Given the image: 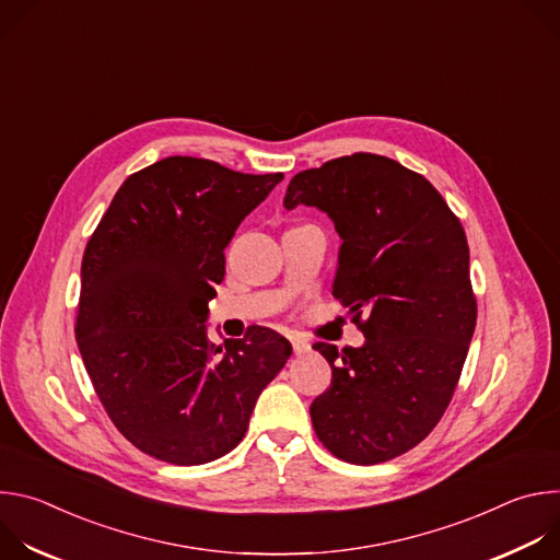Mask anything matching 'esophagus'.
Listing matches in <instances>:
<instances>
[{
	"mask_svg": "<svg viewBox=\"0 0 560 560\" xmlns=\"http://www.w3.org/2000/svg\"><path fill=\"white\" fill-rule=\"evenodd\" d=\"M292 350L296 357H305L312 350V346L305 339H292Z\"/></svg>",
	"mask_w": 560,
	"mask_h": 560,
	"instance_id": "obj_1",
	"label": "esophagus"
}]
</instances>
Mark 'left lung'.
<instances>
[{
  "label": "left lung",
  "mask_w": 560,
  "mask_h": 560,
  "mask_svg": "<svg viewBox=\"0 0 560 560\" xmlns=\"http://www.w3.org/2000/svg\"><path fill=\"white\" fill-rule=\"evenodd\" d=\"M283 203L335 221L332 294L365 337L341 352L314 343L332 368L310 406L314 432L346 463L396 458L441 421L476 328L465 230L423 175L372 152L294 175Z\"/></svg>",
  "instance_id": "1"
}]
</instances>
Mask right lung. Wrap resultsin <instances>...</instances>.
Instances as JSON below:
<instances>
[{"label": "right lung", "instance_id": "right-lung-1", "mask_svg": "<svg viewBox=\"0 0 560 560\" xmlns=\"http://www.w3.org/2000/svg\"><path fill=\"white\" fill-rule=\"evenodd\" d=\"M281 179L168 156L121 184L89 238L77 346L110 421L148 456L201 465L234 450L292 354L270 328L214 346L203 324L234 230Z\"/></svg>", "mask_w": 560, "mask_h": 560}]
</instances>
